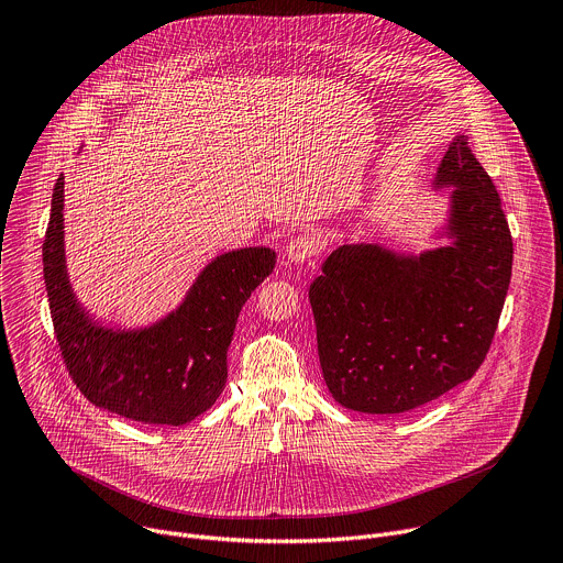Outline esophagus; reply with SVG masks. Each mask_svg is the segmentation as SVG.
<instances>
[{
    "instance_id": "esophagus-1",
    "label": "esophagus",
    "mask_w": 563,
    "mask_h": 563,
    "mask_svg": "<svg viewBox=\"0 0 563 563\" xmlns=\"http://www.w3.org/2000/svg\"><path fill=\"white\" fill-rule=\"evenodd\" d=\"M320 240L311 233H300V235H294L289 240L287 245V258L291 263H309L313 261L318 254H320Z\"/></svg>"
}]
</instances>
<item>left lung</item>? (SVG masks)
Returning <instances> with one entry per match:
<instances>
[{"label":"left lung","mask_w":563,"mask_h":563,"mask_svg":"<svg viewBox=\"0 0 563 563\" xmlns=\"http://www.w3.org/2000/svg\"><path fill=\"white\" fill-rule=\"evenodd\" d=\"M450 247L419 258L343 245L309 287L323 378L341 406L400 415L474 376L493 345L512 274L501 198L465 135L445 151Z\"/></svg>","instance_id":"left-lung-1"}]
</instances>
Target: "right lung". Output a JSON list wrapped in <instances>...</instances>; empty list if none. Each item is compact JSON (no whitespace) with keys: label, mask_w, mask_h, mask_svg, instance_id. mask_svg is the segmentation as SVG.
I'll return each instance as SVG.
<instances>
[{"label":"right lung","mask_w":563,"mask_h":563,"mask_svg":"<svg viewBox=\"0 0 563 563\" xmlns=\"http://www.w3.org/2000/svg\"><path fill=\"white\" fill-rule=\"evenodd\" d=\"M64 176L57 178L42 247L57 347L68 376L93 406L148 426H183L207 412L227 380V350L252 291L276 254L250 247L218 256L185 302L157 325L113 332L75 300L64 267Z\"/></svg>","instance_id":"add662e5"}]
</instances>
